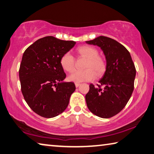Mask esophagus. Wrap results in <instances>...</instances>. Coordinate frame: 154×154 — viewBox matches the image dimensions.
<instances>
[{
	"instance_id": "1",
	"label": "esophagus",
	"mask_w": 154,
	"mask_h": 154,
	"mask_svg": "<svg viewBox=\"0 0 154 154\" xmlns=\"http://www.w3.org/2000/svg\"><path fill=\"white\" fill-rule=\"evenodd\" d=\"M80 85V83H79V82H75V87H79Z\"/></svg>"
}]
</instances>
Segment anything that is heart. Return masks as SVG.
<instances>
[{
  "label": "heart",
  "mask_w": 154,
  "mask_h": 154,
  "mask_svg": "<svg viewBox=\"0 0 154 154\" xmlns=\"http://www.w3.org/2000/svg\"><path fill=\"white\" fill-rule=\"evenodd\" d=\"M78 53L80 55L88 58V61L85 70H75L68 76V80L71 82H82L91 81L97 75H101L106 70V62L99 57V52L97 48L90 46H82L78 48ZM60 64L64 70L71 72L75 68V59L69 52L64 53L60 59ZM91 67V69H88ZM95 70V72L94 71Z\"/></svg>",
  "instance_id": "obj_1"
}]
</instances>
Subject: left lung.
<instances>
[{
  "label": "left lung",
  "mask_w": 154,
  "mask_h": 154,
  "mask_svg": "<svg viewBox=\"0 0 154 154\" xmlns=\"http://www.w3.org/2000/svg\"><path fill=\"white\" fill-rule=\"evenodd\" d=\"M86 43L100 47L106 60V72L99 80L103 88L89 85L85 96L87 107L97 116L111 118L118 114L131 98L135 67L128 51L116 40L101 36Z\"/></svg>",
  "instance_id": "1"
}]
</instances>
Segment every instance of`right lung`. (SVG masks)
Listing matches in <instances>:
<instances>
[{
    "mask_svg": "<svg viewBox=\"0 0 154 154\" xmlns=\"http://www.w3.org/2000/svg\"><path fill=\"white\" fill-rule=\"evenodd\" d=\"M75 45L72 40L46 36L23 54L19 71L21 92L29 107L40 116L55 117L68 106L75 87L74 82L63 81L66 75L60 59Z\"/></svg>",
    "mask_w": 154,
    "mask_h": 154,
    "instance_id": "1",
    "label": "right lung"
}]
</instances>
